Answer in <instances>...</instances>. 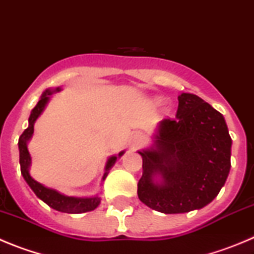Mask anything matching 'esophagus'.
<instances>
[{
  "instance_id": "34e87169",
  "label": "esophagus",
  "mask_w": 254,
  "mask_h": 254,
  "mask_svg": "<svg viewBox=\"0 0 254 254\" xmlns=\"http://www.w3.org/2000/svg\"><path fill=\"white\" fill-rule=\"evenodd\" d=\"M143 139H144V135L141 134V132H134V135H132L131 140H132V147H138V145H140L141 143H143Z\"/></svg>"
}]
</instances>
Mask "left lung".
Wrapping results in <instances>:
<instances>
[{"mask_svg": "<svg viewBox=\"0 0 254 254\" xmlns=\"http://www.w3.org/2000/svg\"><path fill=\"white\" fill-rule=\"evenodd\" d=\"M232 139L223 115L192 93L178 96L176 119H163L155 148L143 150L138 196L164 214L201 209L211 202L230 171ZM159 173L164 182L152 177Z\"/></svg>", "mask_w": 254, "mask_h": 254, "instance_id": "8db88e82", "label": "left lung"}]
</instances>
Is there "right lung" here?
Wrapping results in <instances>:
<instances>
[{"instance_id": "right-lung-1", "label": "right lung", "mask_w": 254, "mask_h": 254, "mask_svg": "<svg viewBox=\"0 0 254 254\" xmlns=\"http://www.w3.org/2000/svg\"><path fill=\"white\" fill-rule=\"evenodd\" d=\"M57 91H59V88H57ZM53 93V91L47 90L43 93L42 99L39 100V102L36 104V106L34 107L33 111L30 114V118H29V127L25 130L21 134V136L19 138V150H20V166H21V173L22 177L25 178V181L27 182V185L30 186V189L33 190L35 195L38 196L40 200H43L47 205H49L50 207H53L54 210H58L62 212H68V214H79V212H86L91 211V210L96 209L100 204V197H90V198H79V197H69V196H64L59 193L58 191L52 189H48V187L43 186L42 184H39L34 180L33 177L29 173V166H30V154H29V150H27L26 143L27 140L31 138L34 132V123L38 119V116L42 114V111L44 110L45 105H47L48 100H49V96ZM122 152L119 155H123ZM116 162V157H111L106 164V172L104 175V180L107 176V171L110 170L113 164Z\"/></svg>"}]
</instances>
